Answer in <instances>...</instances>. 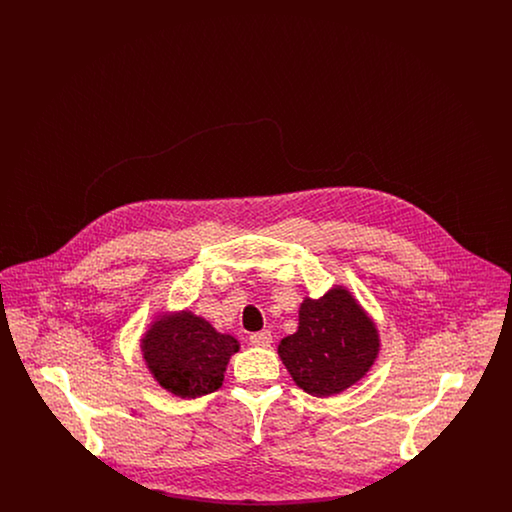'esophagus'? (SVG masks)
Segmentation results:
<instances>
[{
	"label": "esophagus",
	"instance_id": "obj_1",
	"mask_svg": "<svg viewBox=\"0 0 512 512\" xmlns=\"http://www.w3.org/2000/svg\"><path fill=\"white\" fill-rule=\"evenodd\" d=\"M249 343L255 345V347H270L272 345V334L263 330V332H257V334H251L249 336Z\"/></svg>",
	"mask_w": 512,
	"mask_h": 512
}]
</instances>
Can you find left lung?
Masks as SVG:
<instances>
[{
  "instance_id": "obj_1",
  "label": "left lung",
  "mask_w": 512,
  "mask_h": 512,
  "mask_svg": "<svg viewBox=\"0 0 512 512\" xmlns=\"http://www.w3.org/2000/svg\"><path fill=\"white\" fill-rule=\"evenodd\" d=\"M380 353L376 322L345 286L318 299L305 297L299 326L278 345L293 382L315 397L351 388L372 368Z\"/></svg>"
}]
</instances>
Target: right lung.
<instances>
[{"mask_svg": "<svg viewBox=\"0 0 512 512\" xmlns=\"http://www.w3.org/2000/svg\"><path fill=\"white\" fill-rule=\"evenodd\" d=\"M140 347L147 370L163 390L180 399H195L219 390L240 341L220 334L209 320L186 309L155 318Z\"/></svg>", "mask_w": 512, "mask_h": 512, "instance_id": "right-lung-1", "label": "right lung"}]
</instances>
